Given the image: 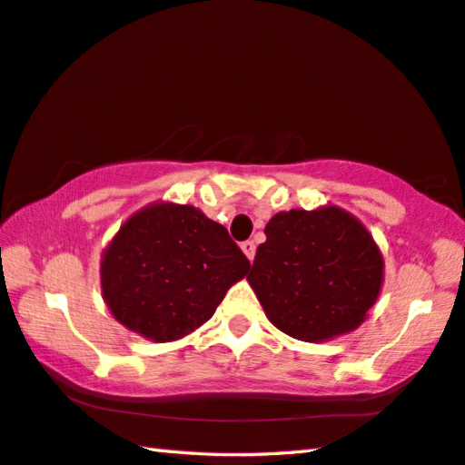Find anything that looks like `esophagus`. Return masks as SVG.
Instances as JSON below:
<instances>
[{
	"label": "esophagus",
	"mask_w": 465,
	"mask_h": 465,
	"mask_svg": "<svg viewBox=\"0 0 465 465\" xmlns=\"http://www.w3.org/2000/svg\"><path fill=\"white\" fill-rule=\"evenodd\" d=\"M242 250H243V254L248 256L250 262L254 260V256H256V243H254V242H252V240L242 242Z\"/></svg>",
	"instance_id": "1"
}]
</instances>
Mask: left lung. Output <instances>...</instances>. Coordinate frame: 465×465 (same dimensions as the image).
Returning a JSON list of instances; mask_svg holds the SVG:
<instances>
[{"instance_id": "obj_1", "label": "left lung", "mask_w": 465, "mask_h": 465, "mask_svg": "<svg viewBox=\"0 0 465 465\" xmlns=\"http://www.w3.org/2000/svg\"><path fill=\"white\" fill-rule=\"evenodd\" d=\"M248 282L272 325L302 341L356 329L382 284V256L356 217L337 207L291 209L266 225Z\"/></svg>"}]
</instances>
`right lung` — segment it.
<instances>
[{
  "instance_id": "1",
  "label": "right lung",
  "mask_w": 465,
  "mask_h": 465,
  "mask_svg": "<svg viewBox=\"0 0 465 465\" xmlns=\"http://www.w3.org/2000/svg\"><path fill=\"white\" fill-rule=\"evenodd\" d=\"M248 268L223 225L191 205L158 203L130 217L109 243L101 289L122 325L163 343L211 319Z\"/></svg>"
}]
</instances>
